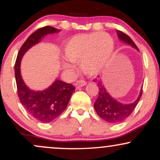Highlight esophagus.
<instances>
[{
  "label": "esophagus",
  "instance_id": "34e87169",
  "mask_svg": "<svg viewBox=\"0 0 160 160\" xmlns=\"http://www.w3.org/2000/svg\"><path fill=\"white\" fill-rule=\"evenodd\" d=\"M86 84V80H83V79H80V80H79L76 82V83H75V86H76L78 88H79V87H82V86H85Z\"/></svg>",
  "mask_w": 160,
  "mask_h": 160
}]
</instances>
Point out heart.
Wrapping results in <instances>:
<instances>
[{"mask_svg":"<svg viewBox=\"0 0 160 160\" xmlns=\"http://www.w3.org/2000/svg\"><path fill=\"white\" fill-rule=\"evenodd\" d=\"M113 50L111 37L104 33L80 34L75 36L66 43L64 57L72 63L79 62L85 74L95 76L108 65ZM62 67L68 72H73L72 64L64 62Z\"/></svg>","mask_w":160,"mask_h":160,"instance_id":"heart-1","label":"heart"}]
</instances>
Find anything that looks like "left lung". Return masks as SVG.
Listing matches in <instances>:
<instances>
[{"label":"left lung","instance_id":"left-lung-1","mask_svg":"<svg viewBox=\"0 0 160 160\" xmlns=\"http://www.w3.org/2000/svg\"><path fill=\"white\" fill-rule=\"evenodd\" d=\"M117 33L119 39L138 49L136 44L127 34L119 30L117 31ZM93 81L97 82L99 90L98 96L94 104L95 110L101 118L110 123H118L128 118L135 110L142 95L143 90L141 89L138 98L135 102L129 104H122L108 94L101 80H93Z\"/></svg>","mask_w":160,"mask_h":160}]
</instances>
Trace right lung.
<instances>
[{"label":"right lung","instance_id":"obj_1","mask_svg":"<svg viewBox=\"0 0 160 160\" xmlns=\"http://www.w3.org/2000/svg\"><path fill=\"white\" fill-rule=\"evenodd\" d=\"M52 26L38 29L25 40L18 53L15 63V76L19 101L31 116L42 122H49L59 117L67 108L71 95L75 91L74 85L56 80L48 89L42 92L29 89L22 80L20 73V63L23 55L48 34L58 32Z\"/></svg>","mask_w":160,"mask_h":160}]
</instances>
